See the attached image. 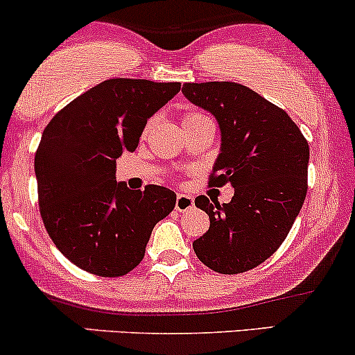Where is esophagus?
I'll return each mask as SVG.
<instances>
[{
    "instance_id": "esophagus-1",
    "label": "esophagus",
    "mask_w": 355,
    "mask_h": 355,
    "mask_svg": "<svg viewBox=\"0 0 355 355\" xmlns=\"http://www.w3.org/2000/svg\"><path fill=\"white\" fill-rule=\"evenodd\" d=\"M194 201L193 198L188 196V194H178L176 198V209L178 211H188L193 208Z\"/></svg>"
}]
</instances>
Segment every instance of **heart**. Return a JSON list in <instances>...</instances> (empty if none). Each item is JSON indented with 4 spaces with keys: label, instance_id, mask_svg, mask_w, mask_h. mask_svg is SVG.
Here are the masks:
<instances>
[{
    "label": "heart",
    "instance_id": "obj_1",
    "mask_svg": "<svg viewBox=\"0 0 355 355\" xmlns=\"http://www.w3.org/2000/svg\"><path fill=\"white\" fill-rule=\"evenodd\" d=\"M201 119H205V115L196 114V112H191V114H186L184 117H182V122H184V125H188V124H193V122L201 121ZM153 125H154V121H153V119H150V121L147 122L146 127H144V134L149 132V130L153 129Z\"/></svg>",
    "mask_w": 355,
    "mask_h": 355
}]
</instances>
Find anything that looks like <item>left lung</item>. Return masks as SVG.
Segmentation results:
<instances>
[{
  "label": "left lung",
  "instance_id": "obj_1",
  "mask_svg": "<svg viewBox=\"0 0 355 355\" xmlns=\"http://www.w3.org/2000/svg\"><path fill=\"white\" fill-rule=\"evenodd\" d=\"M182 94L220 125L209 186L234 188L223 205L194 199L209 216V230L193 243L194 253L218 273L248 272L277 252L300 213L309 142L284 109L240 83H184Z\"/></svg>",
  "mask_w": 355,
  "mask_h": 355
}]
</instances>
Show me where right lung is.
Listing matches in <instances>:
<instances>
[{
    "label": "right lung",
    "instance_id": "obj_1",
    "mask_svg": "<svg viewBox=\"0 0 355 355\" xmlns=\"http://www.w3.org/2000/svg\"><path fill=\"white\" fill-rule=\"evenodd\" d=\"M179 82L110 78L71 101L45 127L35 154L40 214L55 246L98 277H122L142 261L154 226L176 205L174 191H132L115 181V159L139 137Z\"/></svg>",
    "mask_w": 355,
    "mask_h": 355
}]
</instances>
